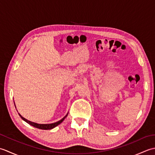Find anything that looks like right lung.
Segmentation results:
<instances>
[{"mask_svg": "<svg viewBox=\"0 0 155 155\" xmlns=\"http://www.w3.org/2000/svg\"><path fill=\"white\" fill-rule=\"evenodd\" d=\"M20 117H21V118H22L23 120H24L25 121L27 122V123H28L29 124L32 125V126H33L36 128H40V129H42V130H49V129H52V128H54L55 127L58 126V124H60L62 121L64 120V118L67 117L66 116L65 117H64L62 119H61V120H59L58 122H57V123H52V124H37V123H33V122H31L30 120H28L27 119H26L25 118L22 117L21 114H19Z\"/></svg>", "mask_w": 155, "mask_h": 155, "instance_id": "obj_1", "label": "right lung"}]
</instances>
